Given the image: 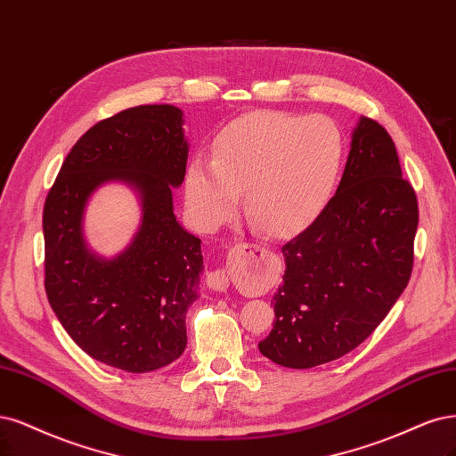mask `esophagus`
<instances>
[{"label":"esophagus","instance_id":"1","mask_svg":"<svg viewBox=\"0 0 456 456\" xmlns=\"http://www.w3.org/2000/svg\"><path fill=\"white\" fill-rule=\"evenodd\" d=\"M240 248L243 250V253H253V250H258L260 245L258 243H241ZM208 285L218 292H223L230 287V277H228V272L224 268H216L213 272H209L208 275Z\"/></svg>","mask_w":456,"mask_h":456}]
</instances>
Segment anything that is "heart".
<instances>
[{"label": "heart", "instance_id": "1", "mask_svg": "<svg viewBox=\"0 0 456 456\" xmlns=\"http://www.w3.org/2000/svg\"><path fill=\"white\" fill-rule=\"evenodd\" d=\"M343 159L338 124L322 115L256 113L218 134L213 160H192L186 200L198 223L216 226L235 211L245 191V209L275 235L304 228L332 192Z\"/></svg>", "mask_w": 456, "mask_h": 456}]
</instances>
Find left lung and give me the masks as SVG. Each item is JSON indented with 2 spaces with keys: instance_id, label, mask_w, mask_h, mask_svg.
<instances>
[{
  "instance_id": "left-lung-1",
  "label": "left lung",
  "mask_w": 456,
  "mask_h": 456,
  "mask_svg": "<svg viewBox=\"0 0 456 456\" xmlns=\"http://www.w3.org/2000/svg\"><path fill=\"white\" fill-rule=\"evenodd\" d=\"M419 203L395 141L362 118L338 192L282 245L273 328L258 343L272 362L305 370L351 353L388 315L413 272Z\"/></svg>"
}]
</instances>
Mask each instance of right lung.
<instances>
[{
	"instance_id": "right-lung-1",
	"label": "right lung",
	"mask_w": 456,
	"mask_h": 456,
	"mask_svg": "<svg viewBox=\"0 0 456 456\" xmlns=\"http://www.w3.org/2000/svg\"><path fill=\"white\" fill-rule=\"evenodd\" d=\"M174 105H137L77 141L45 200V292L69 338L92 358L132 373L164 368L186 347V309L198 300L201 240L181 228L171 184L186 175ZM111 178L142 191L144 224L126 254L94 259L80 235L89 192Z\"/></svg>"
}]
</instances>
